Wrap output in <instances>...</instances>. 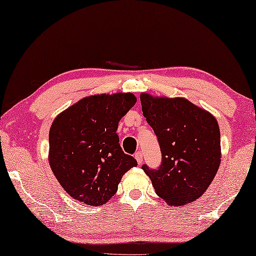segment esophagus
Masks as SVG:
<instances>
[{
	"label": "esophagus",
	"instance_id": "obj_1",
	"mask_svg": "<svg viewBox=\"0 0 256 256\" xmlns=\"http://www.w3.org/2000/svg\"><path fill=\"white\" fill-rule=\"evenodd\" d=\"M135 158H136L138 164L142 166V163H143V153H142V152H137V153L135 154Z\"/></svg>",
	"mask_w": 256,
	"mask_h": 256
}]
</instances>
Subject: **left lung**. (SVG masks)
I'll return each mask as SVG.
<instances>
[{
  "label": "left lung",
  "instance_id": "1",
  "mask_svg": "<svg viewBox=\"0 0 256 256\" xmlns=\"http://www.w3.org/2000/svg\"><path fill=\"white\" fill-rule=\"evenodd\" d=\"M140 103L162 152L160 168L144 164V172L168 205L194 202L211 185L221 162L216 116L185 98L142 93Z\"/></svg>",
  "mask_w": 256,
  "mask_h": 256
}]
</instances>
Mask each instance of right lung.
Listing matches in <instances>:
<instances>
[{
    "instance_id": "add662e5",
    "label": "right lung",
    "mask_w": 256,
    "mask_h": 256,
    "mask_svg": "<svg viewBox=\"0 0 256 256\" xmlns=\"http://www.w3.org/2000/svg\"><path fill=\"white\" fill-rule=\"evenodd\" d=\"M136 102L132 93L90 95L53 120L50 166L71 198L90 206L106 204L122 176L137 166L124 153L116 134L120 119Z\"/></svg>"
}]
</instances>
